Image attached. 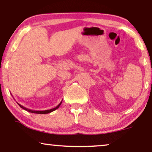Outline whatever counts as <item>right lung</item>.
I'll return each mask as SVG.
<instances>
[{
	"mask_svg": "<svg viewBox=\"0 0 152 152\" xmlns=\"http://www.w3.org/2000/svg\"><path fill=\"white\" fill-rule=\"evenodd\" d=\"M61 102H62V101L61 102H60V103L59 104H58V105L57 106V107H55V108H53V109H48V110H45V111H34V110H32V109H28V108H26V107H23V106H22L21 104H20L19 103H18V102H17V104H18V105L20 106V108H22L23 109L26 110V111H28V112H30V113H37V114H47V113H51V112H53V111H55L56 109H57L59 107V106L61 105Z\"/></svg>",
	"mask_w": 152,
	"mask_h": 152,
	"instance_id": "right-lung-1",
	"label": "right lung"
}]
</instances>
